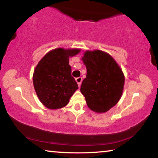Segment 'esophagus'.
I'll return each instance as SVG.
<instances>
[{"label": "esophagus", "instance_id": "1", "mask_svg": "<svg viewBox=\"0 0 158 158\" xmlns=\"http://www.w3.org/2000/svg\"><path fill=\"white\" fill-rule=\"evenodd\" d=\"M76 81L77 83V84H78L79 87H80V85H81V84L82 78L81 77H78V78H76Z\"/></svg>", "mask_w": 158, "mask_h": 158}]
</instances>
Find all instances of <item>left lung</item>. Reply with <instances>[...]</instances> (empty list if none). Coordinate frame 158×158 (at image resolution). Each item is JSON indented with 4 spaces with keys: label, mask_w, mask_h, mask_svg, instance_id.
I'll list each match as a JSON object with an SVG mask.
<instances>
[{
    "label": "left lung",
    "mask_w": 158,
    "mask_h": 158,
    "mask_svg": "<svg viewBox=\"0 0 158 158\" xmlns=\"http://www.w3.org/2000/svg\"><path fill=\"white\" fill-rule=\"evenodd\" d=\"M82 60L86 67L81 93L90 109L105 113L118 103L123 90L122 69L109 53L100 50L86 51Z\"/></svg>",
    "instance_id": "8db88e82"
}]
</instances>
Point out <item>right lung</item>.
Returning <instances> with one entry per match:
<instances>
[{
  "label": "right lung",
  "mask_w": 158,
  "mask_h": 158,
  "mask_svg": "<svg viewBox=\"0 0 158 158\" xmlns=\"http://www.w3.org/2000/svg\"><path fill=\"white\" fill-rule=\"evenodd\" d=\"M79 52V49L58 48L48 52L37 65L33 77L34 89L39 100L47 108L64 107L78 89L71 74L69 58Z\"/></svg>",
  "instance_id": "1"
}]
</instances>
